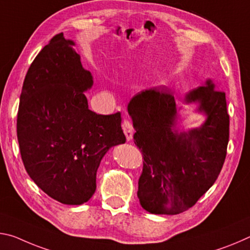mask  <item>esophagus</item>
<instances>
[{"label": "esophagus", "mask_w": 250, "mask_h": 250, "mask_svg": "<svg viewBox=\"0 0 250 250\" xmlns=\"http://www.w3.org/2000/svg\"><path fill=\"white\" fill-rule=\"evenodd\" d=\"M123 130H124V134L127 141H132L133 140V135H134V128L132 123H130L128 120H124L123 122Z\"/></svg>", "instance_id": "esophagus-1"}]
</instances>
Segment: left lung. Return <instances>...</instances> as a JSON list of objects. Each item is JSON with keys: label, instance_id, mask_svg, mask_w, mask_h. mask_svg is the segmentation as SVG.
<instances>
[{"label": "left lung", "instance_id": "left-lung-1", "mask_svg": "<svg viewBox=\"0 0 250 250\" xmlns=\"http://www.w3.org/2000/svg\"><path fill=\"white\" fill-rule=\"evenodd\" d=\"M185 104L205 121L198 127L179 129L174 96L166 86L143 89L128 104L136 133L134 142L144 166L137 196L150 214L176 215L193 207L214 185L226 157L229 115L226 96L210 79L185 95Z\"/></svg>", "mask_w": 250, "mask_h": 250}]
</instances>
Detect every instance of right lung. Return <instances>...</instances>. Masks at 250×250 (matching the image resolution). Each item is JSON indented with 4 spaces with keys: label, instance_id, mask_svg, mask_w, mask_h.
<instances>
[{
    "label": "right lung",
    "instance_id": "right-lung-1",
    "mask_svg": "<svg viewBox=\"0 0 250 250\" xmlns=\"http://www.w3.org/2000/svg\"><path fill=\"white\" fill-rule=\"evenodd\" d=\"M74 45L61 33L35 57L23 83L16 124L28 176L65 205L88 202L101 161L126 142L121 113L100 115L88 109L85 92L94 81Z\"/></svg>",
    "mask_w": 250,
    "mask_h": 250
}]
</instances>
